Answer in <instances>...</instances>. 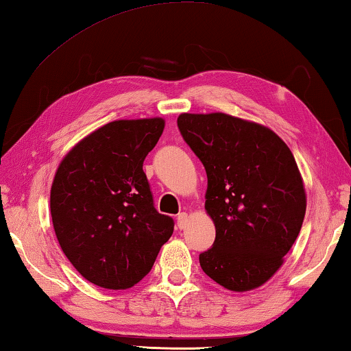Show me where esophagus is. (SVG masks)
<instances>
[{
    "mask_svg": "<svg viewBox=\"0 0 351 351\" xmlns=\"http://www.w3.org/2000/svg\"><path fill=\"white\" fill-rule=\"evenodd\" d=\"M187 224H189V215L186 212H181L180 215H178V228L186 229Z\"/></svg>",
    "mask_w": 351,
    "mask_h": 351,
    "instance_id": "1",
    "label": "esophagus"
}]
</instances>
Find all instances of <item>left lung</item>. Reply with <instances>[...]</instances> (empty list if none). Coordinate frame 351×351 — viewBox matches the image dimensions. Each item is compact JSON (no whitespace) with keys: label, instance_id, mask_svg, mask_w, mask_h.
Segmentation results:
<instances>
[{"label":"left lung","instance_id":"8db88e82","mask_svg":"<svg viewBox=\"0 0 351 351\" xmlns=\"http://www.w3.org/2000/svg\"><path fill=\"white\" fill-rule=\"evenodd\" d=\"M178 128L207 173L213 246L199 254L212 280L245 293L280 269L300 232L306 193L289 147L271 128L224 114L182 112Z\"/></svg>","mask_w":351,"mask_h":351}]
</instances>
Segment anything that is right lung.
Wrapping results in <instances>:
<instances>
[{
	"instance_id": "1",
	"label": "right lung",
	"mask_w": 351,
	"mask_h": 351,
	"mask_svg": "<svg viewBox=\"0 0 351 351\" xmlns=\"http://www.w3.org/2000/svg\"><path fill=\"white\" fill-rule=\"evenodd\" d=\"M162 117L121 119L64 154L51 187V217L63 254L88 282L127 289L141 282L173 234L142 164L164 132Z\"/></svg>"
}]
</instances>
